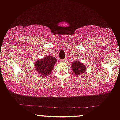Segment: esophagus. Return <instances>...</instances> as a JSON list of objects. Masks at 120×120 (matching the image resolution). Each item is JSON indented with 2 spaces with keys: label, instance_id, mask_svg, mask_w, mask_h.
Instances as JSON below:
<instances>
[{
  "label": "esophagus",
  "instance_id": "obj_1",
  "mask_svg": "<svg viewBox=\"0 0 120 120\" xmlns=\"http://www.w3.org/2000/svg\"><path fill=\"white\" fill-rule=\"evenodd\" d=\"M61 61L62 63H63V62H65L66 61V59H63V60H61Z\"/></svg>",
  "mask_w": 120,
  "mask_h": 120
}]
</instances>
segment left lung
<instances>
[{
  "label": "left lung",
  "mask_w": 120,
  "mask_h": 120,
  "mask_svg": "<svg viewBox=\"0 0 120 120\" xmlns=\"http://www.w3.org/2000/svg\"><path fill=\"white\" fill-rule=\"evenodd\" d=\"M71 68L76 75H81L86 71V66L84 65L83 63H80V61H74L71 65Z\"/></svg>",
  "instance_id": "left-lung-1"
}]
</instances>
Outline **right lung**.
I'll list each match as a JSON object with an SVG mask.
<instances>
[{"label":"right lung","mask_w":120,"mask_h":120,"mask_svg":"<svg viewBox=\"0 0 120 120\" xmlns=\"http://www.w3.org/2000/svg\"><path fill=\"white\" fill-rule=\"evenodd\" d=\"M57 62L54 57L46 56L42 59L37 60L34 64L36 70L42 76H46L50 74L54 65Z\"/></svg>","instance_id":"obj_1"}]
</instances>
